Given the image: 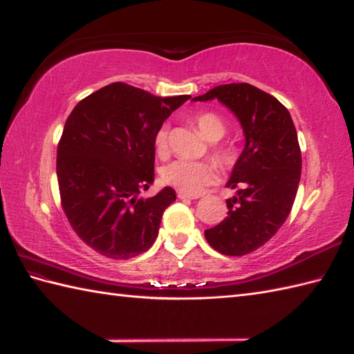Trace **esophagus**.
I'll return each mask as SVG.
<instances>
[{
	"label": "esophagus",
	"instance_id": "34e87169",
	"mask_svg": "<svg viewBox=\"0 0 354 354\" xmlns=\"http://www.w3.org/2000/svg\"><path fill=\"white\" fill-rule=\"evenodd\" d=\"M177 197L180 200H197L200 198L198 194H187V192H183V191H178L177 192Z\"/></svg>",
	"mask_w": 354,
	"mask_h": 354
}]
</instances>
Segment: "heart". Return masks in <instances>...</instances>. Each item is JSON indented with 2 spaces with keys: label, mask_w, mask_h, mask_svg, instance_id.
I'll use <instances>...</instances> for the list:
<instances>
[{
  "label": "heart",
  "mask_w": 354,
  "mask_h": 354,
  "mask_svg": "<svg viewBox=\"0 0 354 354\" xmlns=\"http://www.w3.org/2000/svg\"><path fill=\"white\" fill-rule=\"evenodd\" d=\"M194 124L198 129L200 135L215 142L219 140L227 130V125L221 116L212 112H204L194 116ZM154 148L157 154L163 156L168 150V131L167 127H160L154 135ZM215 159L221 167H232L238 160L239 151L234 144H224L215 148ZM215 176V167L210 162H192L176 160L165 167L162 177L167 183L176 186L177 189L187 194H198L204 186L210 183Z\"/></svg>",
  "instance_id": "1"
}]
</instances>
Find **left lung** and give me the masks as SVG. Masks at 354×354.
Returning a JSON list of instances; mask_svg holds the SVG:
<instances>
[{
  "label": "left lung",
  "mask_w": 354,
  "mask_h": 354,
  "mask_svg": "<svg viewBox=\"0 0 354 354\" xmlns=\"http://www.w3.org/2000/svg\"><path fill=\"white\" fill-rule=\"evenodd\" d=\"M218 100L239 120L245 147L234 163L227 187V218L204 230L209 245L225 256H243L277 233L297 195L301 151L288 109L248 83L221 84L194 101Z\"/></svg>",
  "instance_id": "obj_1"
}]
</instances>
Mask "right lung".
Instances as JSON below:
<instances>
[{"label": "right lung", "mask_w": 354, "mask_h": 354, "mask_svg": "<svg viewBox=\"0 0 354 354\" xmlns=\"http://www.w3.org/2000/svg\"><path fill=\"white\" fill-rule=\"evenodd\" d=\"M191 95L154 97L111 83L78 103L57 145L60 203L86 245L101 256L130 259L150 248L176 191L140 198L154 182V135Z\"/></svg>", "instance_id": "1"}]
</instances>
